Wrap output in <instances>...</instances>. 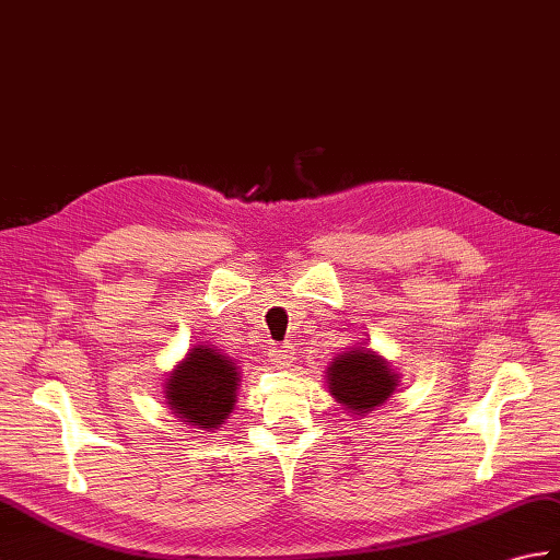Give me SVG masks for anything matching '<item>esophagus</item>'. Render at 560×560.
I'll list each match as a JSON object with an SVG mask.
<instances>
[{"instance_id":"obj_1","label":"esophagus","mask_w":560,"mask_h":560,"mask_svg":"<svg viewBox=\"0 0 560 560\" xmlns=\"http://www.w3.org/2000/svg\"><path fill=\"white\" fill-rule=\"evenodd\" d=\"M269 360H271V365L279 368V370L291 368L293 350H289V348H275V350H271V353H269Z\"/></svg>"}]
</instances>
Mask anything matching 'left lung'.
<instances>
[{"label": "left lung", "mask_w": 560, "mask_h": 560, "mask_svg": "<svg viewBox=\"0 0 560 560\" xmlns=\"http://www.w3.org/2000/svg\"><path fill=\"white\" fill-rule=\"evenodd\" d=\"M400 374L372 348L353 346L336 355L327 368L329 394L353 418H365L394 396Z\"/></svg>", "instance_id": "1"}]
</instances>
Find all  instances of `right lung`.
Here are the masks:
<instances>
[{
    "label": "right lung",
    "mask_w": 560,
    "mask_h": 560,
    "mask_svg": "<svg viewBox=\"0 0 560 560\" xmlns=\"http://www.w3.org/2000/svg\"><path fill=\"white\" fill-rule=\"evenodd\" d=\"M238 386L236 362L217 346L198 343L166 374L164 398L180 422L212 432L233 412Z\"/></svg>",
    "instance_id": "1"
}]
</instances>
